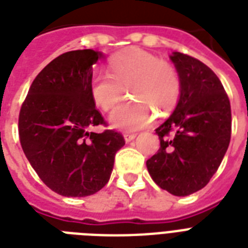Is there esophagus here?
I'll return each instance as SVG.
<instances>
[{
  "mask_svg": "<svg viewBox=\"0 0 248 248\" xmlns=\"http://www.w3.org/2000/svg\"><path fill=\"white\" fill-rule=\"evenodd\" d=\"M124 138L126 143H130V141H132V140L135 139L136 135L135 134H124Z\"/></svg>",
  "mask_w": 248,
  "mask_h": 248,
  "instance_id": "1",
  "label": "esophagus"
}]
</instances>
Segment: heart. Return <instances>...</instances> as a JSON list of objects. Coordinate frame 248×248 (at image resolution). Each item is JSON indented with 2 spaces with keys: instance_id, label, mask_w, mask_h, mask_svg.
Returning a JSON list of instances; mask_svg holds the SVG:
<instances>
[{
  "instance_id": "1",
  "label": "heart",
  "mask_w": 248,
  "mask_h": 248,
  "mask_svg": "<svg viewBox=\"0 0 248 248\" xmlns=\"http://www.w3.org/2000/svg\"><path fill=\"white\" fill-rule=\"evenodd\" d=\"M128 86V96L136 99L120 105L109 122L122 131H138L153 121L151 108L169 112L180 95L176 69L165 60L141 48L130 47L109 59L108 72L93 73L90 93L93 103L108 112L122 97V87Z\"/></svg>"
}]
</instances>
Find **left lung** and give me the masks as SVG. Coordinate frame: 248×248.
<instances>
[{
    "label": "left lung",
    "instance_id": "left-lung-1",
    "mask_svg": "<svg viewBox=\"0 0 248 248\" xmlns=\"http://www.w3.org/2000/svg\"><path fill=\"white\" fill-rule=\"evenodd\" d=\"M170 59L180 79V95L172 114L155 128L161 148L147 169L159 188L185 197L207 185L227 153L231 103L206 64L176 51Z\"/></svg>",
    "mask_w": 248,
    "mask_h": 248
}]
</instances>
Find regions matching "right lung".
<instances>
[{"label": "right lung", "instance_id": "obj_1", "mask_svg": "<svg viewBox=\"0 0 248 248\" xmlns=\"http://www.w3.org/2000/svg\"><path fill=\"white\" fill-rule=\"evenodd\" d=\"M100 51L62 54L38 73L19 114L25 157L40 179L64 197H86L109 181L124 136L91 131L104 118L95 108L90 81Z\"/></svg>", "mask_w": 248, "mask_h": 248}]
</instances>
